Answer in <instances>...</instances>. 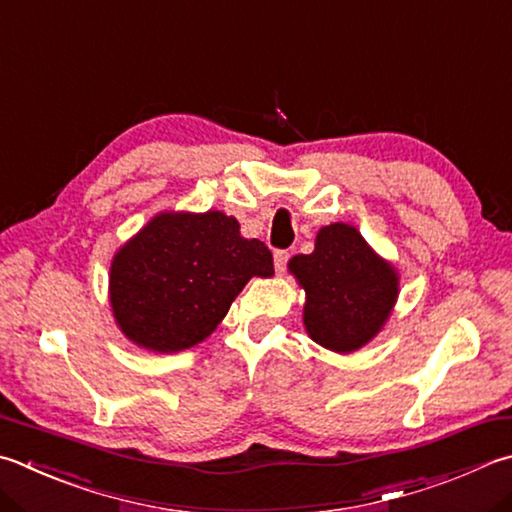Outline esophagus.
<instances>
[{
    "label": "esophagus",
    "instance_id": "34e87169",
    "mask_svg": "<svg viewBox=\"0 0 512 512\" xmlns=\"http://www.w3.org/2000/svg\"><path fill=\"white\" fill-rule=\"evenodd\" d=\"M288 257H291V255H288L286 250H275L273 262H275V271L280 273V275L286 271V262H288Z\"/></svg>",
    "mask_w": 512,
    "mask_h": 512
}]
</instances>
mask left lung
<instances>
[{
  "instance_id": "left-lung-1",
  "label": "left lung",
  "mask_w": 512,
  "mask_h": 512,
  "mask_svg": "<svg viewBox=\"0 0 512 512\" xmlns=\"http://www.w3.org/2000/svg\"><path fill=\"white\" fill-rule=\"evenodd\" d=\"M304 288L302 322L320 347L351 353L374 340L392 315L401 275L351 224H329L315 235L311 255L288 262Z\"/></svg>"
}]
</instances>
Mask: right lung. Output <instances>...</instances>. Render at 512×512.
<instances>
[{"label":"right lung","instance_id":"obj_1","mask_svg":"<svg viewBox=\"0 0 512 512\" xmlns=\"http://www.w3.org/2000/svg\"><path fill=\"white\" fill-rule=\"evenodd\" d=\"M273 255L221 210H163L120 246L109 304L136 347L176 353L206 340L250 277H273Z\"/></svg>","mask_w":512,"mask_h":512}]
</instances>
